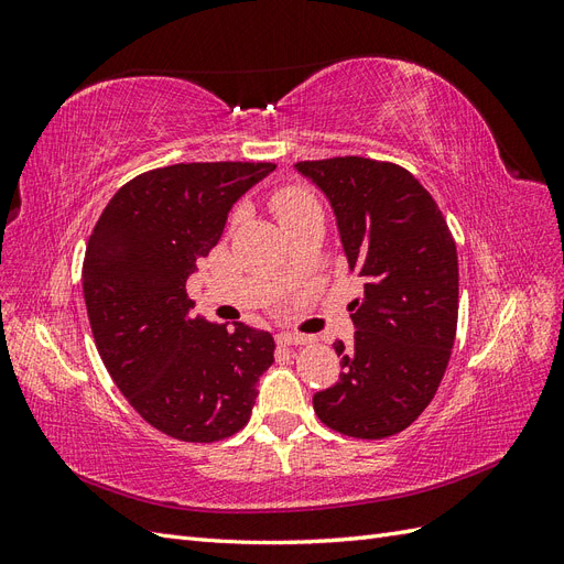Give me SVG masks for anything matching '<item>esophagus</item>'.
<instances>
[{"label": "esophagus", "mask_w": 564, "mask_h": 564, "mask_svg": "<svg viewBox=\"0 0 564 564\" xmlns=\"http://www.w3.org/2000/svg\"><path fill=\"white\" fill-rule=\"evenodd\" d=\"M278 340L280 344H284V346H305V344H311V336H305V334H299V332H282L280 336H278Z\"/></svg>", "instance_id": "esophagus-1"}]
</instances>
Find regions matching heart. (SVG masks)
I'll return each instance as SVG.
<instances>
[{
	"label": "heart",
	"instance_id": "obj_1",
	"mask_svg": "<svg viewBox=\"0 0 564 564\" xmlns=\"http://www.w3.org/2000/svg\"><path fill=\"white\" fill-rule=\"evenodd\" d=\"M317 207L319 204H317L315 195L303 185H284V187H280V191L272 193V197H270V209L275 212L282 226H289L292 220H296L305 212L317 209ZM235 220H237V214H232L230 224H235Z\"/></svg>",
	"mask_w": 564,
	"mask_h": 564
}]
</instances>
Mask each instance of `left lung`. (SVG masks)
Segmentation results:
<instances>
[{
  "label": "left lung",
  "mask_w": 564,
  "mask_h": 564,
  "mask_svg": "<svg viewBox=\"0 0 564 564\" xmlns=\"http://www.w3.org/2000/svg\"><path fill=\"white\" fill-rule=\"evenodd\" d=\"M329 199L348 268L365 292L336 340L338 381L313 395L317 419L381 440L412 425L445 377L458 317V259L445 216L406 169L367 158L296 162Z\"/></svg>",
  "instance_id": "8db88e82"
}]
</instances>
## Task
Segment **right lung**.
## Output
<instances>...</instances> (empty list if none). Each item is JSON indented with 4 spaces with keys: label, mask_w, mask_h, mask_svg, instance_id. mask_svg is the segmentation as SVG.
Masks as SVG:
<instances>
[{
    "label": "right lung",
    "mask_w": 564,
    "mask_h": 564,
    "mask_svg": "<svg viewBox=\"0 0 564 564\" xmlns=\"http://www.w3.org/2000/svg\"><path fill=\"white\" fill-rule=\"evenodd\" d=\"M270 162H191L119 187L89 237L84 303L100 360L152 429L183 442L242 431L275 340L195 317L185 282Z\"/></svg>",
    "instance_id": "obj_1"
}]
</instances>
